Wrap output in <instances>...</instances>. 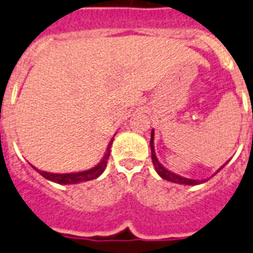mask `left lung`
I'll use <instances>...</instances> for the list:
<instances>
[{
  "instance_id": "obj_1",
  "label": "left lung",
  "mask_w": 253,
  "mask_h": 253,
  "mask_svg": "<svg viewBox=\"0 0 253 253\" xmlns=\"http://www.w3.org/2000/svg\"><path fill=\"white\" fill-rule=\"evenodd\" d=\"M150 147H151V159H153V165H154V167H155V171L158 172V175L162 177V179H165V180H169V181H172V183H176V184H185V185H197V184H201V183H204V181H207V180H195V179H187V177H183V176H180V175H177V173H173V172H171V171H169L167 169H165V167L161 165V162L158 161V158H157V154H155L154 130H151ZM223 166H222V167H223ZM219 169H218V171H219Z\"/></svg>"
}]
</instances>
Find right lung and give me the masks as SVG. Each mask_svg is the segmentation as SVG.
I'll return each instance as SVG.
<instances>
[{"mask_svg":"<svg viewBox=\"0 0 253 253\" xmlns=\"http://www.w3.org/2000/svg\"><path fill=\"white\" fill-rule=\"evenodd\" d=\"M112 141L114 138L111 139V142L108 143L107 146V151L104 157L102 158V161L99 162L98 165L92 167L90 169H86V171H81V172H72V173H52V172H45V171H39L38 172L44 176L46 180L53 181V183L57 184H78L84 183V181L92 180V179H96L103 173V171L106 169L107 167V161L110 158V150L111 145H112Z\"/></svg>","mask_w":253,"mask_h":253,"instance_id":"add662e5","label":"right lung"}]
</instances>
